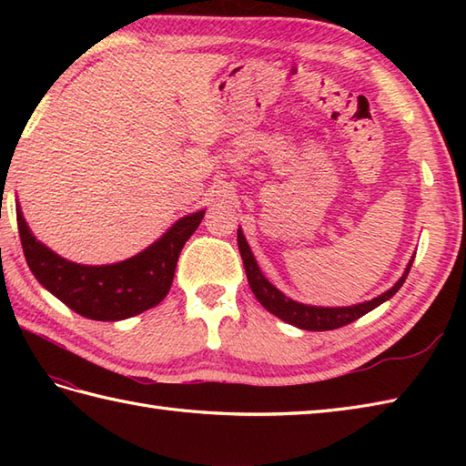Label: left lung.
Returning <instances> with one entry per match:
<instances>
[{
  "mask_svg": "<svg viewBox=\"0 0 466 466\" xmlns=\"http://www.w3.org/2000/svg\"><path fill=\"white\" fill-rule=\"evenodd\" d=\"M238 248H240L246 276H248L250 289L264 309L270 310L274 316H279V319H282L284 322L299 326V329H302V330H316V332L340 329V326L359 320L360 316L374 310L376 306H380L384 300H389L390 296L399 292L404 280H407L410 266H412V260H410L407 270H404V274H402V279L394 284L390 290L380 294L379 299H372L369 302H362L356 306H346V309H322V306H306L300 302H294L289 299V296H284L279 289H274V286L264 279V274L260 272L258 264H256L254 256L250 252V246L246 244L242 230H238Z\"/></svg>",
  "mask_w": 466,
  "mask_h": 466,
  "instance_id": "8db88e82",
  "label": "left lung"
}]
</instances>
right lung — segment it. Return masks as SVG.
<instances>
[{
	"mask_svg": "<svg viewBox=\"0 0 466 466\" xmlns=\"http://www.w3.org/2000/svg\"><path fill=\"white\" fill-rule=\"evenodd\" d=\"M204 212L177 220L160 240L130 260L84 266L64 260L39 244L17 206V228L29 270L67 309L92 320H124L160 304L170 290L177 256L196 232Z\"/></svg>",
	"mask_w": 466,
	"mask_h": 466,
	"instance_id": "1",
	"label": "right lung"
}]
</instances>
